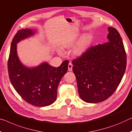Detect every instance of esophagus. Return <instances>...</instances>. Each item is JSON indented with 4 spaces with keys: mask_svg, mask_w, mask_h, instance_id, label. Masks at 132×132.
<instances>
[{
    "mask_svg": "<svg viewBox=\"0 0 132 132\" xmlns=\"http://www.w3.org/2000/svg\"><path fill=\"white\" fill-rule=\"evenodd\" d=\"M72 68H73V64L71 63H69L68 64V70L69 71H72Z\"/></svg>",
    "mask_w": 132,
    "mask_h": 132,
    "instance_id": "1",
    "label": "esophagus"
}]
</instances>
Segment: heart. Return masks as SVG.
<instances>
[{"label": "heart", "mask_w": 132, "mask_h": 132, "mask_svg": "<svg viewBox=\"0 0 132 132\" xmlns=\"http://www.w3.org/2000/svg\"><path fill=\"white\" fill-rule=\"evenodd\" d=\"M77 38L74 37L64 43V46L65 47H70L74 45L76 42ZM92 42V37L90 35H87L82 37L79 42L77 45L75 46L73 49V53L76 56H80L83 55L85 52L88 49L90 45Z\"/></svg>", "instance_id": "heart-1"}]
</instances>
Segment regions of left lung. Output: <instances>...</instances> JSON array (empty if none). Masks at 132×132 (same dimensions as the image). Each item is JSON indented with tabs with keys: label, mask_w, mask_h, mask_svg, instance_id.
<instances>
[{
	"label": "left lung",
	"mask_w": 132,
	"mask_h": 132,
	"mask_svg": "<svg viewBox=\"0 0 132 132\" xmlns=\"http://www.w3.org/2000/svg\"><path fill=\"white\" fill-rule=\"evenodd\" d=\"M109 42L93 46L72 60L79 95L87 103H99L116 91L125 74L127 57L118 31L108 28Z\"/></svg>",
	"instance_id": "1"
}]
</instances>
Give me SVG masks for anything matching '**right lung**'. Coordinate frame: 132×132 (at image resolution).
<instances>
[{"label": "right lung", "instance_id": "right-lung-1", "mask_svg": "<svg viewBox=\"0 0 132 132\" xmlns=\"http://www.w3.org/2000/svg\"><path fill=\"white\" fill-rule=\"evenodd\" d=\"M33 34L32 29H23L14 35L8 59V73L14 89L24 101L33 106L43 107L56 100L58 85L67 73L69 61L64 60L58 68L47 63L33 69L23 66L17 56L16 44Z\"/></svg>", "mask_w": 132, "mask_h": 132}]
</instances>
